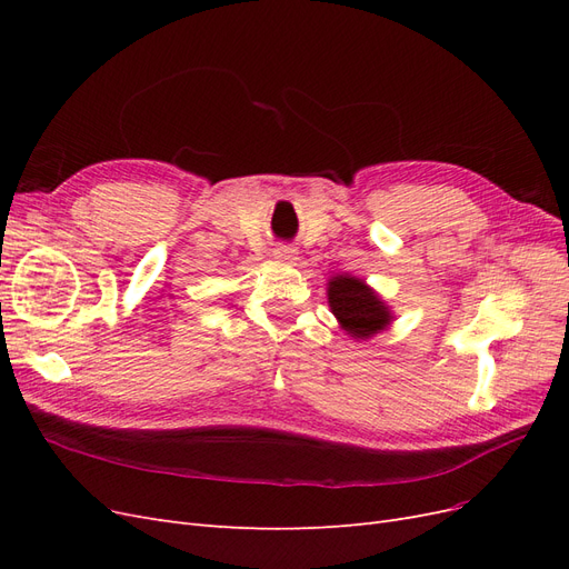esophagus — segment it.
<instances>
[{"mask_svg": "<svg viewBox=\"0 0 569 569\" xmlns=\"http://www.w3.org/2000/svg\"><path fill=\"white\" fill-rule=\"evenodd\" d=\"M274 261H284V263H295L297 261V249L289 244H278L272 249Z\"/></svg>", "mask_w": 569, "mask_h": 569, "instance_id": "esophagus-1", "label": "esophagus"}]
</instances>
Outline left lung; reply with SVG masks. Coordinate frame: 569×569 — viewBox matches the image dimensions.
Masks as SVG:
<instances>
[{"label": "left lung", "instance_id": "obj_1", "mask_svg": "<svg viewBox=\"0 0 569 569\" xmlns=\"http://www.w3.org/2000/svg\"><path fill=\"white\" fill-rule=\"evenodd\" d=\"M327 303L339 327L356 341H368L393 322L387 301L356 274H332L327 282Z\"/></svg>", "mask_w": 569, "mask_h": 569}]
</instances>
